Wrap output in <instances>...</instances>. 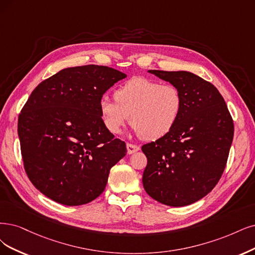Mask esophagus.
<instances>
[{
    "instance_id": "34e87169",
    "label": "esophagus",
    "mask_w": 255,
    "mask_h": 255,
    "mask_svg": "<svg viewBox=\"0 0 255 255\" xmlns=\"http://www.w3.org/2000/svg\"><path fill=\"white\" fill-rule=\"evenodd\" d=\"M126 147H127L128 154H132V153H134V152H136V151H138V150H139V147L136 146V145H133V144H129L128 143L126 145Z\"/></svg>"
}]
</instances>
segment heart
Listing matches in <instances>:
<instances>
[{
    "label": "heart",
    "instance_id": "heart-1",
    "mask_svg": "<svg viewBox=\"0 0 255 255\" xmlns=\"http://www.w3.org/2000/svg\"><path fill=\"white\" fill-rule=\"evenodd\" d=\"M115 100L104 98L100 102L101 118L109 132L119 133L130 119L135 133L148 140L170 132L183 111L182 94L175 86L144 77L122 84L115 91Z\"/></svg>",
    "mask_w": 255,
    "mask_h": 255
}]
</instances>
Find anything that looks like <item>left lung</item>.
Listing matches in <instances>:
<instances>
[{
    "mask_svg": "<svg viewBox=\"0 0 255 255\" xmlns=\"http://www.w3.org/2000/svg\"><path fill=\"white\" fill-rule=\"evenodd\" d=\"M180 90L183 111L174 128L143 145L147 166L143 186L153 200L171 207L195 203L208 194L225 170L234 125L213 85L188 71L149 70Z\"/></svg>",
    "mask_w": 255,
    "mask_h": 255,
    "instance_id": "obj_1",
    "label": "left lung"
}]
</instances>
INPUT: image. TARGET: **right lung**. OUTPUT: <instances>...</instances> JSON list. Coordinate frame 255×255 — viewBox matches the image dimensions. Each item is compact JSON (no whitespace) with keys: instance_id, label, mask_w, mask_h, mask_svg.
I'll return each instance as SVG.
<instances>
[{"instance_id":"add662e5","label":"right lung","mask_w":255,"mask_h":255,"mask_svg":"<svg viewBox=\"0 0 255 255\" xmlns=\"http://www.w3.org/2000/svg\"><path fill=\"white\" fill-rule=\"evenodd\" d=\"M127 75L107 66L66 68L37 85L17 121L24 168L52 201L79 206L104 191L126 144L107 130L100 102Z\"/></svg>"}]
</instances>
